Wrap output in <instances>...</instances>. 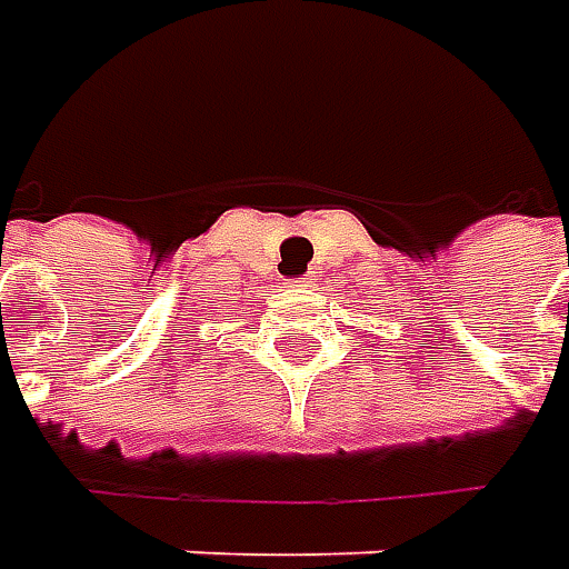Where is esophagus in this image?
Instances as JSON below:
<instances>
[{
  "label": "esophagus",
  "mask_w": 569,
  "mask_h": 569,
  "mask_svg": "<svg viewBox=\"0 0 569 569\" xmlns=\"http://www.w3.org/2000/svg\"><path fill=\"white\" fill-rule=\"evenodd\" d=\"M284 288H307V278H288Z\"/></svg>",
  "instance_id": "1"
}]
</instances>
